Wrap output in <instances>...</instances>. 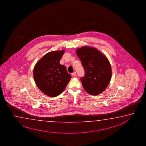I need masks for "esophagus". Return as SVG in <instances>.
Returning a JSON list of instances; mask_svg holds the SVG:
<instances>
[{
	"label": "esophagus",
	"mask_w": 146,
	"mask_h": 146,
	"mask_svg": "<svg viewBox=\"0 0 146 146\" xmlns=\"http://www.w3.org/2000/svg\"><path fill=\"white\" fill-rule=\"evenodd\" d=\"M72 76H74H74H76V72H74L73 73H72Z\"/></svg>",
	"instance_id": "1"
}]
</instances>
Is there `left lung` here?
Masks as SVG:
<instances>
[{
  "instance_id": "left-lung-1",
  "label": "left lung",
  "mask_w": 146,
  "mask_h": 146,
  "mask_svg": "<svg viewBox=\"0 0 146 146\" xmlns=\"http://www.w3.org/2000/svg\"><path fill=\"white\" fill-rule=\"evenodd\" d=\"M76 53L85 70V76L81 78L83 87L92 95L101 94L111 81V64L106 56L97 49L83 46L78 48Z\"/></svg>"
}]
</instances>
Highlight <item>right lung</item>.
Here are the masks:
<instances>
[{"mask_svg":"<svg viewBox=\"0 0 146 146\" xmlns=\"http://www.w3.org/2000/svg\"><path fill=\"white\" fill-rule=\"evenodd\" d=\"M64 50L51 51L43 56L35 64L33 77L37 87L45 95L51 97L59 95L72 78L60 61Z\"/></svg>","mask_w":146,"mask_h":146,"instance_id":"right-lung-1","label":"right lung"}]
</instances>
